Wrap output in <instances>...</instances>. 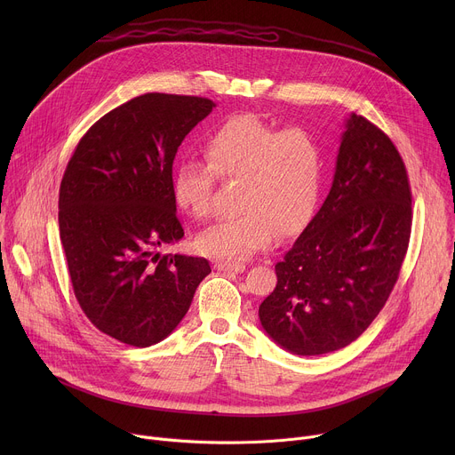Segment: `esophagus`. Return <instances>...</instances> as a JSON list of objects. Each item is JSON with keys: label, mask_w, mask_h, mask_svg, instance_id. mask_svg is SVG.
Masks as SVG:
<instances>
[{"label": "esophagus", "mask_w": 455, "mask_h": 455, "mask_svg": "<svg viewBox=\"0 0 455 455\" xmlns=\"http://www.w3.org/2000/svg\"><path fill=\"white\" fill-rule=\"evenodd\" d=\"M214 268H216L218 272L241 274L246 267H244V263H239V261H218V263H214Z\"/></svg>", "instance_id": "1"}]
</instances>
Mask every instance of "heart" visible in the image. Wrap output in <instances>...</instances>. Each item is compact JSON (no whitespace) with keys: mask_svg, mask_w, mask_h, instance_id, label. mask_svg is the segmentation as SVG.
Listing matches in <instances>:
<instances>
[{"mask_svg":"<svg viewBox=\"0 0 455 455\" xmlns=\"http://www.w3.org/2000/svg\"><path fill=\"white\" fill-rule=\"evenodd\" d=\"M205 164L181 160L172 172L176 205L196 220L212 212L216 180L237 181V216L198 235L204 253L246 259L279 234H299L311 220L322 185V148L302 127L281 129L253 115H235L204 139Z\"/></svg>","mask_w":455,"mask_h":455,"instance_id":"heart-1","label":"heart"}]
</instances>
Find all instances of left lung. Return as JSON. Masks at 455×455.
I'll return each mask as SVG.
<instances>
[{"instance_id":"left-lung-1","label":"left lung","mask_w":455,"mask_h":455,"mask_svg":"<svg viewBox=\"0 0 455 455\" xmlns=\"http://www.w3.org/2000/svg\"><path fill=\"white\" fill-rule=\"evenodd\" d=\"M411 227L412 194L396 146L353 113L328 198L275 265V290L259 306L268 337L302 356L355 342L398 281Z\"/></svg>"}]
</instances>
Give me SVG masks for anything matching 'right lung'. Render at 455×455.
<instances>
[{
  "instance_id": "1",
  "label": "right lung",
  "mask_w": 455,
  "mask_h": 455,
  "mask_svg": "<svg viewBox=\"0 0 455 455\" xmlns=\"http://www.w3.org/2000/svg\"><path fill=\"white\" fill-rule=\"evenodd\" d=\"M216 104L146 93L99 118L59 188V234L76 299L93 326L135 347L158 344L211 274L204 257L158 251L183 237L172 162Z\"/></svg>"
}]
</instances>
